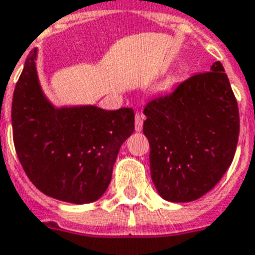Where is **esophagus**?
<instances>
[{
  "label": "esophagus",
  "mask_w": 255,
  "mask_h": 255,
  "mask_svg": "<svg viewBox=\"0 0 255 255\" xmlns=\"http://www.w3.org/2000/svg\"><path fill=\"white\" fill-rule=\"evenodd\" d=\"M134 125H135V131H141L142 128H143V117H142L141 114H137V116H135V122H134Z\"/></svg>",
  "instance_id": "34e87169"
}]
</instances>
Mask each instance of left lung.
<instances>
[{"label":"left lung","mask_w":255,"mask_h":255,"mask_svg":"<svg viewBox=\"0 0 255 255\" xmlns=\"http://www.w3.org/2000/svg\"><path fill=\"white\" fill-rule=\"evenodd\" d=\"M150 173L158 194L190 202L210 191L236 154L240 113L220 61L143 109Z\"/></svg>","instance_id":"1"}]
</instances>
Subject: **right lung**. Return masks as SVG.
I'll return each instance as SVG.
<instances>
[{
  "label": "right lung",
  "instance_id": "1",
  "mask_svg": "<svg viewBox=\"0 0 255 255\" xmlns=\"http://www.w3.org/2000/svg\"><path fill=\"white\" fill-rule=\"evenodd\" d=\"M37 49L15 85L11 126L15 151L33 185L70 203H90L105 193L120 147L134 131L131 108H56L37 74Z\"/></svg>",
  "mask_w": 255,
  "mask_h": 255
}]
</instances>
